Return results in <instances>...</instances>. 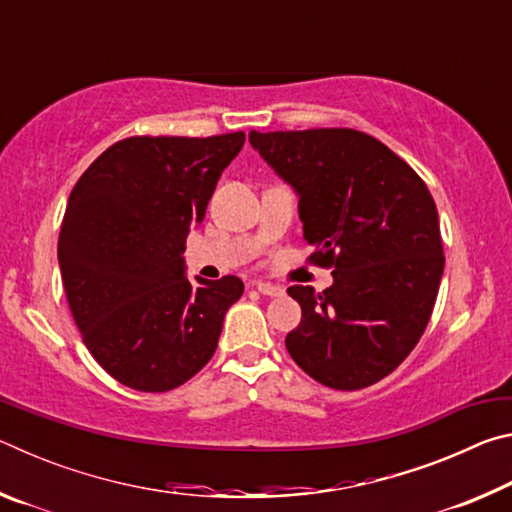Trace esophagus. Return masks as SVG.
<instances>
[{
	"label": "esophagus",
	"mask_w": 512,
	"mask_h": 512,
	"mask_svg": "<svg viewBox=\"0 0 512 512\" xmlns=\"http://www.w3.org/2000/svg\"><path fill=\"white\" fill-rule=\"evenodd\" d=\"M255 289L262 293V296H271V298L284 296V289L280 287V284H271V282H264V280H257Z\"/></svg>",
	"instance_id": "34e87169"
}]
</instances>
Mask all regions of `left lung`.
Listing matches in <instances>:
<instances>
[{"instance_id":"left-lung-1","label":"left lung","mask_w":512,"mask_h":512,"mask_svg":"<svg viewBox=\"0 0 512 512\" xmlns=\"http://www.w3.org/2000/svg\"><path fill=\"white\" fill-rule=\"evenodd\" d=\"M298 194L302 232L334 284L289 287L302 309L291 359L323 386L359 391L400 366L427 327L445 257L438 210L409 164L352 128L248 135Z\"/></svg>"}]
</instances>
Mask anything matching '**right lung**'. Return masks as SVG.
<instances>
[{
    "label": "right lung",
    "instance_id": "obj_1",
    "mask_svg": "<svg viewBox=\"0 0 512 512\" xmlns=\"http://www.w3.org/2000/svg\"><path fill=\"white\" fill-rule=\"evenodd\" d=\"M244 133L128 137L69 194L58 264L83 343L119 384L164 393L212 359L244 282L185 275V239L203 221Z\"/></svg>",
    "mask_w": 512,
    "mask_h": 512
}]
</instances>
